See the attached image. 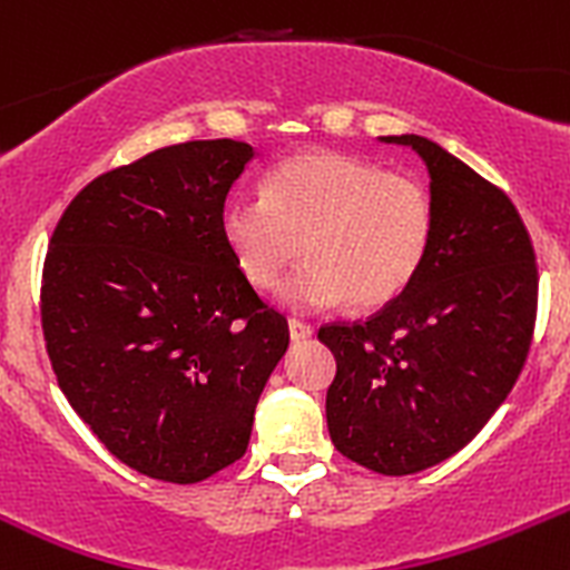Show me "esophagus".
<instances>
[{"mask_svg":"<svg viewBox=\"0 0 570 570\" xmlns=\"http://www.w3.org/2000/svg\"><path fill=\"white\" fill-rule=\"evenodd\" d=\"M312 334H314V325L312 323H303V320H297V317L289 320V336L295 342L308 340V336H312Z\"/></svg>","mask_w":570,"mask_h":570,"instance_id":"34e87169","label":"esophagus"}]
</instances>
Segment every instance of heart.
Segmentation results:
<instances>
[{"instance_id": "1", "label": "heart", "mask_w": 570, "mask_h": 570, "mask_svg": "<svg viewBox=\"0 0 570 570\" xmlns=\"http://www.w3.org/2000/svg\"><path fill=\"white\" fill-rule=\"evenodd\" d=\"M223 228L242 273L258 289H275L303 253L312 256L284 284L292 308L320 312L347 301L381 308L423 269L438 212L417 178L312 150L281 164L267 195L230 197Z\"/></svg>"}]
</instances>
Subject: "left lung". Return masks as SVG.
<instances>
[{"label":"left lung","mask_w":570,"mask_h":570,"mask_svg":"<svg viewBox=\"0 0 570 570\" xmlns=\"http://www.w3.org/2000/svg\"><path fill=\"white\" fill-rule=\"evenodd\" d=\"M412 147L432 178V253L397 301L356 323H325L331 443L384 476L465 449L521 375L538 320V262L510 197L429 138Z\"/></svg>","instance_id":"obj_1"}]
</instances>
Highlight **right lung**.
Instances as JSON below:
<instances>
[{
    "label": "right lung",
    "mask_w": 570,
    "mask_h": 570,
    "mask_svg": "<svg viewBox=\"0 0 570 570\" xmlns=\"http://www.w3.org/2000/svg\"><path fill=\"white\" fill-rule=\"evenodd\" d=\"M253 158L184 141L94 178L60 214L41 275L55 379L94 438L150 479L242 460L289 325L242 273L223 214Z\"/></svg>",
    "instance_id": "add662e5"
}]
</instances>
